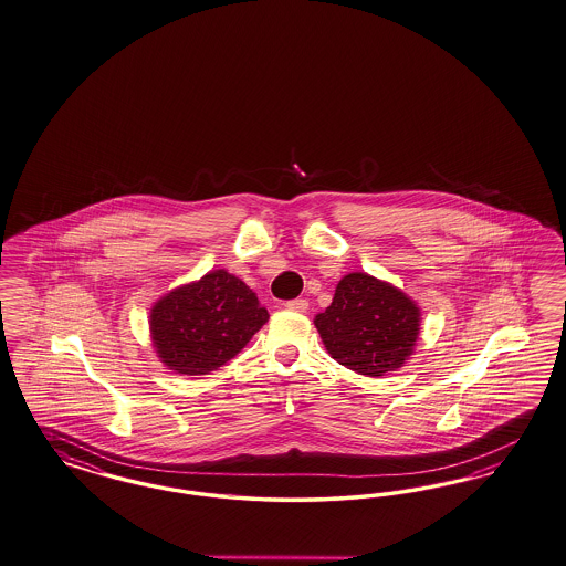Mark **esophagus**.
Returning a JSON list of instances; mask_svg holds the SVG:
<instances>
[{"mask_svg": "<svg viewBox=\"0 0 566 566\" xmlns=\"http://www.w3.org/2000/svg\"><path fill=\"white\" fill-rule=\"evenodd\" d=\"M286 307L291 312H307L310 310V301L307 298H293V301H286Z\"/></svg>", "mask_w": 566, "mask_h": 566, "instance_id": "34e87169", "label": "esophagus"}]
</instances>
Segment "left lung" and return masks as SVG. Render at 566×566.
<instances>
[{
	"instance_id": "8db88e82",
	"label": "left lung",
	"mask_w": 566,
	"mask_h": 566,
	"mask_svg": "<svg viewBox=\"0 0 566 566\" xmlns=\"http://www.w3.org/2000/svg\"><path fill=\"white\" fill-rule=\"evenodd\" d=\"M340 366L385 376L406 364L420 332V310L408 294L368 273L345 275L326 312L313 319Z\"/></svg>"
}]
</instances>
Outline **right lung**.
Segmentation results:
<instances>
[{
	"label": "right lung",
	"mask_w": 566,
	"mask_h": 566,
	"mask_svg": "<svg viewBox=\"0 0 566 566\" xmlns=\"http://www.w3.org/2000/svg\"><path fill=\"white\" fill-rule=\"evenodd\" d=\"M268 319L270 313L240 277L214 270L158 298L150 332L169 370L198 376L230 361Z\"/></svg>",
	"instance_id": "add662e5"
}]
</instances>
